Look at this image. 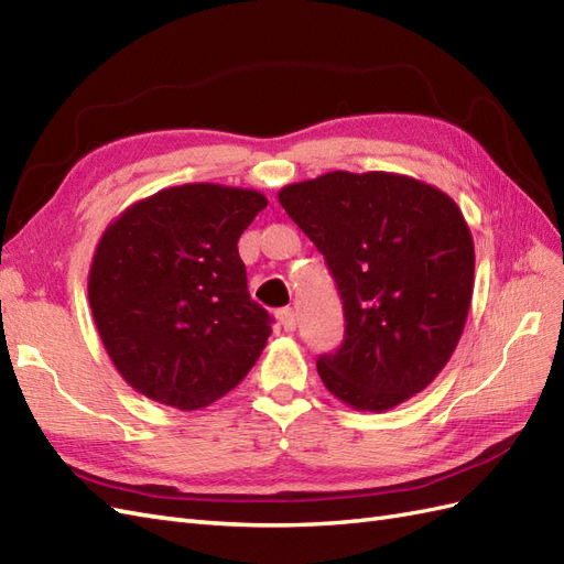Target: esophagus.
<instances>
[{
  "label": "esophagus",
  "mask_w": 564,
  "mask_h": 564,
  "mask_svg": "<svg viewBox=\"0 0 564 564\" xmlns=\"http://www.w3.org/2000/svg\"><path fill=\"white\" fill-rule=\"evenodd\" d=\"M278 319H280V325L284 327V332H294L296 329V315H294L292 308H282L278 313Z\"/></svg>",
  "instance_id": "obj_1"
}]
</instances>
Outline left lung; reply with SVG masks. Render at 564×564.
<instances>
[{"label": "left lung", "instance_id": "left-lung-1", "mask_svg": "<svg viewBox=\"0 0 564 564\" xmlns=\"http://www.w3.org/2000/svg\"><path fill=\"white\" fill-rule=\"evenodd\" d=\"M278 199L337 282L339 351L317 358L329 393L382 413L427 389L458 346L475 289V241L448 194L408 175L334 171Z\"/></svg>", "mask_w": 564, "mask_h": 564}]
</instances>
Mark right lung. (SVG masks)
<instances>
[{"instance_id":"1","label":"right lung","mask_w":564,"mask_h":564,"mask_svg":"<svg viewBox=\"0 0 564 564\" xmlns=\"http://www.w3.org/2000/svg\"><path fill=\"white\" fill-rule=\"evenodd\" d=\"M268 206L256 189H161L106 227L89 308L120 377L147 399L199 410L253 368L272 317L251 301L237 241Z\"/></svg>"}]
</instances>
